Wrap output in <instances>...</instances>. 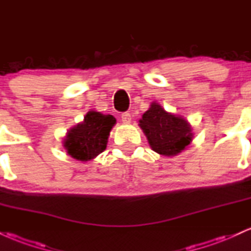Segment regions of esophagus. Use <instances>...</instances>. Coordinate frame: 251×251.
Masks as SVG:
<instances>
[{"instance_id":"esophagus-1","label":"esophagus","mask_w":251,"mask_h":251,"mask_svg":"<svg viewBox=\"0 0 251 251\" xmlns=\"http://www.w3.org/2000/svg\"><path fill=\"white\" fill-rule=\"evenodd\" d=\"M122 122L125 123V124H128L131 122V114L128 113V112H124L122 114Z\"/></svg>"}]
</instances>
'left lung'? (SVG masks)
I'll list each match as a JSON object with an SVG mask.
<instances>
[{
  "label": "left lung",
  "mask_w": 251,
  "mask_h": 251,
  "mask_svg": "<svg viewBox=\"0 0 251 251\" xmlns=\"http://www.w3.org/2000/svg\"><path fill=\"white\" fill-rule=\"evenodd\" d=\"M139 126L148 138L151 149L159 154L176 155L191 142V127L188 122L168 113L155 102L143 114Z\"/></svg>",
  "instance_id": "8db88e82"
}]
</instances>
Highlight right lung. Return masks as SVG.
<instances>
[{"label": "right lung", "mask_w": 251, "mask_h": 251, "mask_svg": "<svg viewBox=\"0 0 251 251\" xmlns=\"http://www.w3.org/2000/svg\"><path fill=\"white\" fill-rule=\"evenodd\" d=\"M114 124L116 118L111 114L88 112L83 123L68 132L63 146L68 154L77 160L93 159L106 149L109 131Z\"/></svg>", "instance_id": "1"}]
</instances>
